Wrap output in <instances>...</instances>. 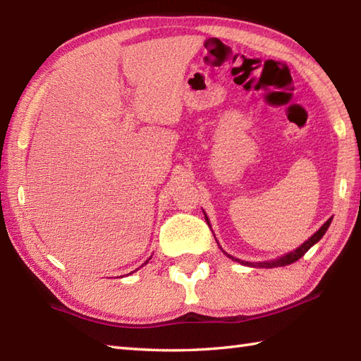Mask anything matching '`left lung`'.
<instances>
[{
    "label": "left lung",
    "mask_w": 361,
    "mask_h": 361,
    "mask_svg": "<svg viewBox=\"0 0 361 361\" xmlns=\"http://www.w3.org/2000/svg\"><path fill=\"white\" fill-rule=\"evenodd\" d=\"M204 219H206V221H208L209 224V220H208V217H206V214H204ZM331 221H332V219H329L326 224L321 226L318 231L313 234L309 240H305L301 247H298L296 250H293L291 252H287L286 256H282V257H279V259H273V260H267V262H245V260H240V259H237V257H233V256H229V255H226L229 259H233V260H235V262H240L242 265H248V267H257V268H274V267H286V265H290V264H293V262H296V260H299L301 259L305 252H307L313 245H315L317 242H319V239L321 237H323L324 234H326V231H327V228L331 226Z\"/></svg>",
    "instance_id": "8db88e82"
}]
</instances>
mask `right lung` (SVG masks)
Segmentation results:
<instances>
[{"label": "right lung", "mask_w": 361, "mask_h": 361, "mask_svg": "<svg viewBox=\"0 0 361 361\" xmlns=\"http://www.w3.org/2000/svg\"><path fill=\"white\" fill-rule=\"evenodd\" d=\"M149 262V260H145V264H147Z\"/></svg>", "instance_id": "1"}]
</instances>
